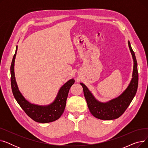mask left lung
<instances>
[{"label":"left lung","mask_w":148,"mask_h":148,"mask_svg":"<svg viewBox=\"0 0 148 148\" xmlns=\"http://www.w3.org/2000/svg\"><path fill=\"white\" fill-rule=\"evenodd\" d=\"M128 47L133 57L134 65L131 80L127 89L117 98L103 103L97 100L84 84L80 83L83 89L90 112L94 117L102 120H113L119 118L126 110L137 92L138 82L137 63L135 53L128 41Z\"/></svg>","instance_id":"8db88e82"}]
</instances>
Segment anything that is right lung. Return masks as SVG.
<instances>
[{
	"mask_svg": "<svg viewBox=\"0 0 148 148\" xmlns=\"http://www.w3.org/2000/svg\"><path fill=\"white\" fill-rule=\"evenodd\" d=\"M17 48V45L10 68L11 88L15 99L27 115L35 122L45 123L58 119L64 112L69 89L74 83L75 80L72 79L66 82L60 88L55 99L49 105L40 106L30 103L19 90L15 80L14 63Z\"/></svg>",
	"mask_w": 148,
	"mask_h": 148,
	"instance_id": "obj_1",
	"label": "right lung"
}]
</instances>
